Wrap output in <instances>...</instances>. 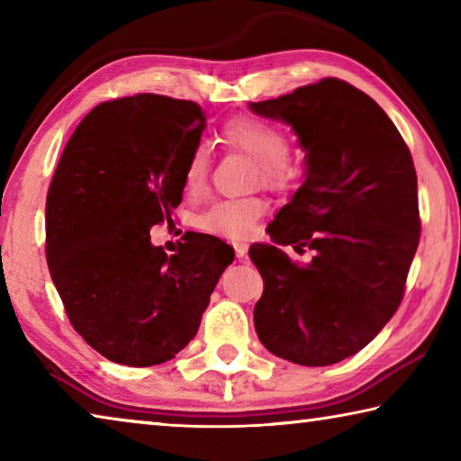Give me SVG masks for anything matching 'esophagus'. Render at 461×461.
Listing matches in <instances>:
<instances>
[{
    "mask_svg": "<svg viewBox=\"0 0 461 461\" xmlns=\"http://www.w3.org/2000/svg\"><path fill=\"white\" fill-rule=\"evenodd\" d=\"M233 248H236L238 258H244V256L248 254V244H244V241H236V244H233Z\"/></svg>",
    "mask_w": 461,
    "mask_h": 461,
    "instance_id": "esophagus-1",
    "label": "esophagus"
}]
</instances>
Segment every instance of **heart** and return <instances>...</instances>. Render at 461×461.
Here are the masks:
<instances>
[{
	"instance_id": "1",
	"label": "heart",
	"mask_w": 461,
	"mask_h": 461,
	"mask_svg": "<svg viewBox=\"0 0 461 461\" xmlns=\"http://www.w3.org/2000/svg\"><path fill=\"white\" fill-rule=\"evenodd\" d=\"M221 140L225 146L244 152L254 158V176L272 189H286L296 183L301 175V160L291 146L286 144L285 130L256 115H236L221 126ZM207 146H197L189 156L185 168L186 193H199L207 183L209 175ZM267 209L262 197L220 199L207 205L197 215V228L213 236L230 240H246L252 236L254 223Z\"/></svg>"
}]
</instances>
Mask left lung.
<instances>
[{"label": "left lung", "instance_id": "obj_1", "mask_svg": "<svg viewBox=\"0 0 461 461\" xmlns=\"http://www.w3.org/2000/svg\"><path fill=\"white\" fill-rule=\"evenodd\" d=\"M293 126L307 178L268 225L276 244L313 249L301 264L254 244L264 280L254 325L264 348L301 366L360 352L399 309L420 236L409 146L376 101L341 79L249 104Z\"/></svg>", "mask_w": 461, "mask_h": 461}]
</instances>
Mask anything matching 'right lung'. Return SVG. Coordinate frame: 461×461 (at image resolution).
Masks as SVG:
<instances>
[{
	"mask_svg": "<svg viewBox=\"0 0 461 461\" xmlns=\"http://www.w3.org/2000/svg\"><path fill=\"white\" fill-rule=\"evenodd\" d=\"M205 112L154 93L104 101L73 131L46 194V262L89 346L134 368L175 357L197 335L233 248L186 231L167 256L150 228L185 189Z\"/></svg>",
	"mask_w": 461,
	"mask_h": 461,
	"instance_id": "obj_1",
	"label": "right lung"
}]
</instances>
